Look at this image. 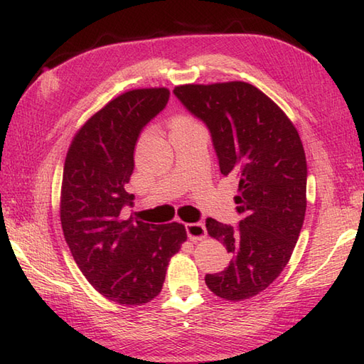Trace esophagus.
Returning a JSON list of instances; mask_svg holds the SVG:
<instances>
[{
	"mask_svg": "<svg viewBox=\"0 0 364 364\" xmlns=\"http://www.w3.org/2000/svg\"><path fill=\"white\" fill-rule=\"evenodd\" d=\"M186 231H188V237L194 242L202 241V239L206 237V227L202 222L186 223Z\"/></svg>",
	"mask_w": 364,
	"mask_h": 364,
	"instance_id": "34e87169",
	"label": "esophagus"
}]
</instances>
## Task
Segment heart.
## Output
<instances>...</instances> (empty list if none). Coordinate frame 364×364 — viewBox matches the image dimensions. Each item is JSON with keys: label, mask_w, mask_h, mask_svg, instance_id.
<instances>
[{"label": "heart", "mask_w": 364, "mask_h": 364, "mask_svg": "<svg viewBox=\"0 0 364 364\" xmlns=\"http://www.w3.org/2000/svg\"><path fill=\"white\" fill-rule=\"evenodd\" d=\"M194 125H198V123L192 117H189V115H176V117H173L172 122H170V129L188 128V127H194Z\"/></svg>", "instance_id": "1"}]
</instances>
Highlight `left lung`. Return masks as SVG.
Segmentation results:
<instances>
[{"instance_id": "obj_1", "label": "left lung", "mask_w": 364, "mask_h": 364, "mask_svg": "<svg viewBox=\"0 0 364 364\" xmlns=\"http://www.w3.org/2000/svg\"><path fill=\"white\" fill-rule=\"evenodd\" d=\"M173 94L210 128L222 175L239 181V228L206 219L208 235L233 255L206 286L225 300L250 299L282 274L304 225V145L280 106L249 82L183 84Z\"/></svg>"}]
</instances>
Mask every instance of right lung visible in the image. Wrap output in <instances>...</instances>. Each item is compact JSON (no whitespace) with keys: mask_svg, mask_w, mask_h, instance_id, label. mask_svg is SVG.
I'll use <instances>...</instances> for the list:
<instances>
[{"mask_svg":"<svg viewBox=\"0 0 364 364\" xmlns=\"http://www.w3.org/2000/svg\"><path fill=\"white\" fill-rule=\"evenodd\" d=\"M168 97L167 87L123 92L76 131L67 151L60 188L65 242L87 282L122 305L156 297L170 258L188 239L183 223L154 225L122 215L134 197L125 184L137 137Z\"/></svg>","mask_w":364,"mask_h":364,"instance_id":"obj_1","label":"right lung"}]
</instances>
